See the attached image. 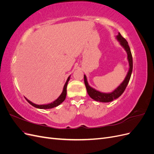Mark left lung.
Listing matches in <instances>:
<instances>
[{
  "label": "left lung",
  "instance_id": "1",
  "mask_svg": "<svg viewBox=\"0 0 154 154\" xmlns=\"http://www.w3.org/2000/svg\"><path fill=\"white\" fill-rule=\"evenodd\" d=\"M116 38L119 42L120 45L123 48L126 52H127V60L129 66L128 71L127 74V76H125L124 79V80L120 83V85L118 87H116L114 91L110 92H102L99 91H97L95 88L91 87L88 83L87 76L84 74V82L88 94L89 95V96L92 99L96 101L107 103V102H110L112 101H113L114 100L117 99L118 97H119L122 95L125 91V88L127 87L129 82L130 77H131L133 69V62L131 51H130V49L128 44L127 41L123 38L122 35L120 34V32H118V35L117 36H116Z\"/></svg>",
  "mask_w": 154,
  "mask_h": 154
}]
</instances>
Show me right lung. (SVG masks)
Returning a JSON list of instances; mask_svg holds the SVG:
<instances>
[{"mask_svg":"<svg viewBox=\"0 0 154 154\" xmlns=\"http://www.w3.org/2000/svg\"><path fill=\"white\" fill-rule=\"evenodd\" d=\"M70 78H71V75H70L68 77L66 83H65L62 94L60 95V96L58 97L57 100H55L54 101L51 102V103H50L44 104V105H37V104H35L34 103H32V102L29 101L28 99H27L26 97H25V98H26V100L27 101H28L29 103H30L32 106L36 107V108H37V109H52V108H54V107L57 106L61 104L62 102L65 100V99H66V94H67V84H68V82H69V81L70 80Z\"/></svg>","mask_w":154,"mask_h":154,"instance_id":"1","label":"right lung"}]
</instances>
